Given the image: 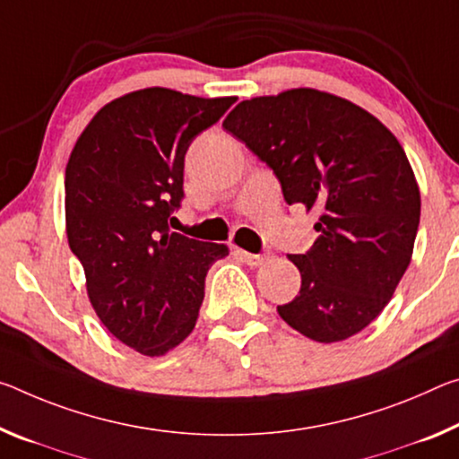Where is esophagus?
<instances>
[{
    "label": "esophagus",
    "instance_id": "34e87169",
    "mask_svg": "<svg viewBox=\"0 0 459 459\" xmlns=\"http://www.w3.org/2000/svg\"><path fill=\"white\" fill-rule=\"evenodd\" d=\"M237 255L241 257L247 265H251V267H259V265H264L265 261L269 259L267 255H255V253H247V251H241L238 249L237 251Z\"/></svg>",
    "mask_w": 459,
    "mask_h": 459
}]
</instances>
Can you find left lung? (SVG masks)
I'll return each mask as SVG.
<instances>
[{"label": "left lung", "mask_w": 459, "mask_h": 459, "mask_svg": "<svg viewBox=\"0 0 459 459\" xmlns=\"http://www.w3.org/2000/svg\"><path fill=\"white\" fill-rule=\"evenodd\" d=\"M222 126L273 169L290 206L318 216L315 245L290 255L302 286L280 316L318 343L366 329L403 280L419 230V186L396 136L308 87L245 100Z\"/></svg>", "instance_id": "8db88e82"}]
</instances>
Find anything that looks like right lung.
Instances as JSON below:
<instances>
[{"instance_id": "obj_1", "label": "right lung", "mask_w": 459, "mask_h": 459, "mask_svg": "<svg viewBox=\"0 0 459 459\" xmlns=\"http://www.w3.org/2000/svg\"><path fill=\"white\" fill-rule=\"evenodd\" d=\"M235 101L165 87L126 93L93 116L69 157L65 218L87 296L106 329L149 358L194 331L208 269L229 255L227 245L171 232L169 221L187 149Z\"/></svg>"}]
</instances>
